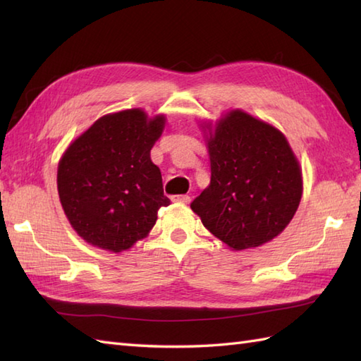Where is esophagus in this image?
<instances>
[{
	"instance_id": "34e87169",
	"label": "esophagus",
	"mask_w": 361,
	"mask_h": 361,
	"mask_svg": "<svg viewBox=\"0 0 361 361\" xmlns=\"http://www.w3.org/2000/svg\"><path fill=\"white\" fill-rule=\"evenodd\" d=\"M172 202H178V203H189L190 197L189 195H173Z\"/></svg>"
}]
</instances>
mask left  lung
Here are the masks:
<instances>
[{
  "label": "left lung",
  "mask_w": 361,
  "mask_h": 361,
  "mask_svg": "<svg viewBox=\"0 0 361 361\" xmlns=\"http://www.w3.org/2000/svg\"><path fill=\"white\" fill-rule=\"evenodd\" d=\"M208 149L211 183L190 203L203 225L234 250L281 234L302 195L298 159L283 135L234 110L220 119Z\"/></svg>",
  "instance_id": "obj_1"
}]
</instances>
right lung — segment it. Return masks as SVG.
Returning a JSON list of instances; mask_svg holds the SVG:
<instances>
[{
  "mask_svg": "<svg viewBox=\"0 0 361 361\" xmlns=\"http://www.w3.org/2000/svg\"><path fill=\"white\" fill-rule=\"evenodd\" d=\"M164 116L147 119L126 110L97 119L63 153L57 188L73 228L88 243L124 251L149 234L167 206L159 169L150 150Z\"/></svg>",
  "mask_w": 361,
  "mask_h": 361,
  "instance_id": "obj_1",
  "label": "right lung"
}]
</instances>
